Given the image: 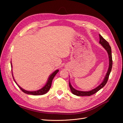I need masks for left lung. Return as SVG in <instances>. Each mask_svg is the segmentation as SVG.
Segmentation results:
<instances>
[{
  "mask_svg": "<svg viewBox=\"0 0 123 123\" xmlns=\"http://www.w3.org/2000/svg\"><path fill=\"white\" fill-rule=\"evenodd\" d=\"M99 43L101 44L104 49L106 50L109 56L108 69L107 70V72L106 73L105 78L104 79V80H103L102 82L100 83L98 87H96V88L92 89L91 90L87 91H79V90H76V89H74L72 86L71 84L70 83V81H69V87L70 88V90L71 91L72 93L74 95L79 96H90L92 94H94L96 92L98 91L102 88H103L104 86H105V85L107 84V82L108 81V78H109L110 73L111 72V69H112V54H111V47L109 46V43H108L101 35L99 34Z\"/></svg>",
  "mask_w": 123,
  "mask_h": 123,
  "instance_id": "left-lung-1",
  "label": "left lung"
}]
</instances>
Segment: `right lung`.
Wrapping results in <instances>:
<instances>
[{
	"label": "right lung",
	"mask_w": 123,
	"mask_h": 123,
	"mask_svg": "<svg viewBox=\"0 0 123 123\" xmlns=\"http://www.w3.org/2000/svg\"><path fill=\"white\" fill-rule=\"evenodd\" d=\"M11 68H12V62H11ZM58 71H59L58 70H55L54 72H53L49 76V77H48V80L47 81L46 84H45V85H44L43 88H42L41 89H39V90H36V91H27V90H25V89H24L23 88H22L21 87H20L17 84L16 81L15 80L13 75L12 72V76H13V80H14V81L15 82L16 85L18 86V87H19L22 90V91H23L25 93L28 94L33 95H43V94L47 93L48 92V91L50 90V89L51 86L52 81L53 78L54 77L56 74L58 73Z\"/></svg>",
	"instance_id": "add662e5"
}]
</instances>
